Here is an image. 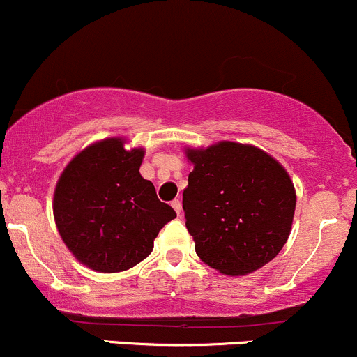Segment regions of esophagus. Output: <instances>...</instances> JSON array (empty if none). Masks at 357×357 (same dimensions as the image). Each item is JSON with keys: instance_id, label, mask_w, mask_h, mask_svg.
I'll return each mask as SVG.
<instances>
[{"instance_id": "esophagus-1", "label": "esophagus", "mask_w": 357, "mask_h": 357, "mask_svg": "<svg viewBox=\"0 0 357 357\" xmlns=\"http://www.w3.org/2000/svg\"><path fill=\"white\" fill-rule=\"evenodd\" d=\"M172 208L175 209V213H177L178 216H182V202H180L178 199H174V201H172Z\"/></svg>"}]
</instances>
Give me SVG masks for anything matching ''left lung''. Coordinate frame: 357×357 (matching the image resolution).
Here are the masks:
<instances>
[{"instance_id": "left-lung-1", "label": "left lung", "mask_w": 357, "mask_h": 357, "mask_svg": "<svg viewBox=\"0 0 357 357\" xmlns=\"http://www.w3.org/2000/svg\"><path fill=\"white\" fill-rule=\"evenodd\" d=\"M183 153L194 170L182 204L199 259L225 275L269 264L289 238L296 209L286 168L264 149L235 141Z\"/></svg>"}]
</instances>
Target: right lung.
Wrapping results in <instances>:
<instances>
[{"instance_id":"obj_1","label":"right lung","mask_w":357,"mask_h":357,"mask_svg":"<svg viewBox=\"0 0 357 357\" xmlns=\"http://www.w3.org/2000/svg\"><path fill=\"white\" fill-rule=\"evenodd\" d=\"M126 137L95 141L59 175L52 213L61 238L79 264L95 272H122L153 252L155 238L177 213L141 177L144 148Z\"/></svg>"}]
</instances>
